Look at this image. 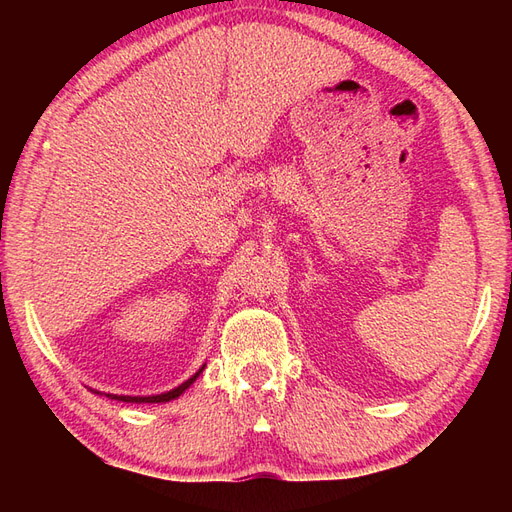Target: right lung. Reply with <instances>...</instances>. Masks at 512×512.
<instances>
[{
  "label": "right lung",
  "instance_id": "right-lung-1",
  "mask_svg": "<svg viewBox=\"0 0 512 512\" xmlns=\"http://www.w3.org/2000/svg\"><path fill=\"white\" fill-rule=\"evenodd\" d=\"M204 365H206V363H204ZM204 365H202V367L198 369V372H195L191 378L184 380L182 385H178V387H173V389L165 391V394H156V396H118V394H107V398H112V400H123V402H136V405H140V402H169V400H176L178 396H182V394H184V389H189V387L195 383V378H198V376L202 374ZM96 394H99V391H96Z\"/></svg>",
  "mask_w": 512,
  "mask_h": 512
}]
</instances>
